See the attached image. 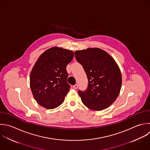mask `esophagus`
<instances>
[{
	"label": "esophagus",
	"mask_w": 150,
	"mask_h": 150,
	"mask_svg": "<svg viewBox=\"0 0 150 150\" xmlns=\"http://www.w3.org/2000/svg\"><path fill=\"white\" fill-rule=\"evenodd\" d=\"M73 88L74 89H77V88H78V84H75V85H74L73 86Z\"/></svg>",
	"instance_id": "obj_1"
}]
</instances>
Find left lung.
I'll use <instances>...</instances> for the list:
<instances>
[{"mask_svg": "<svg viewBox=\"0 0 150 150\" xmlns=\"http://www.w3.org/2000/svg\"><path fill=\"white\" fill-rule=\"evenodd\" d=\"M75 57L88 81L86 90L78 91L83 103L92 110L107 108L116 100L121 88L122 76L117 63L98 48L76 51Z\"/></svg>", "mask_w": 150, "mask_h": 150, "instance_id": "8db88e82", "label": "left lung"}]
</instances>
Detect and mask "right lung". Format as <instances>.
I'll return each instance as SVG.
<instances>
[{"label":"right lung","mask_w":150,"mask_h":150,"mask_svg":"<svg viewBox=\"0 0 150 150\" xmlns=\"http://www.w3.org/2000/svg\"><path fill=\"white\" fill-rule=\"evenodd\" d=\"M74 56L71 50L53 47L43 53L30 75L35 99L41 106L53 109L61 105L69 91L66 66Z\"/></svg>","instance_id":"obj_1"}]
</instances>
